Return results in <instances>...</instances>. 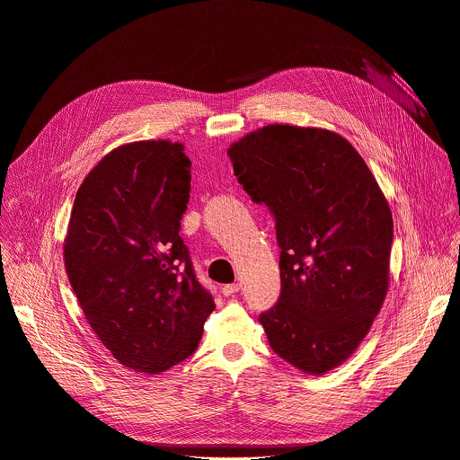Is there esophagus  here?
Instances as JSON below:
<instances>
[{
    "label": "esophagus",
    "instance_id": "esophagus-1",
    "mask_svg": "<svg viewBox=\"0 0 460 460\" xmlns=\"http://www.w3.org/2000/svg\"><path fill=\"white\" fill-rule=\"evenodd\" d=\"M238 291H240V284H227V286L222 288V293H224L226 296H231V295H234V293H238Z\"/></svg>",
    "mask_w": 460,
    "mask_h": 460
}]
</instances>
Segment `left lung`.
Instances as JSON below:
<instances>
[{
	"instance_id": "1",
	"label": "left lung",
	"mask_w": 460,
	"mask_h": 460,
	"mask_svg": "<svg viewBox=\"0 0 460 460\" xmlns=\"http://www.w3.org/2000/svg\"><path fill=\"white\" fill-rule=\"evenodd\" d=\"M227 155L277 222L282 291L258 316L271 349L311 375L341 366L389 284L393 217L375 176L346 138L314 127H261Z\"/></svg>"
}]
</instances>
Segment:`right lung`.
Returning a JSON list of instances; mask_svg holds the SVG:
<instances>
[{"instance_id":"1","label":"right lung","mask_w":460,"mask_h":460,"mask_svg":"<svg viewBox=\"0 0 460 460\" xmlns=\"http://www.w3.org/2000/svg\"><path fill=\"white\" fill-rule=\"evenodd\" d=\"M189 190L183 146L146 140L103 156L73 206L63 245L69 282L102 344L140 373L190 357L215 309L180 236Z\"/></svg>"}]
</instances>
